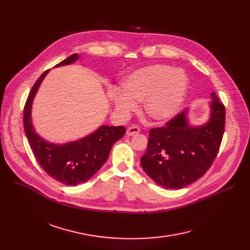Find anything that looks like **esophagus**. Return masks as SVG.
Wrapping results in <instances>:
<instances>
[{"label": "esophagus", "instance_id": "obj_1", "mask_svg": "<svg viewBox=\"0 0 250 250\" xmlns=\"http://www.w3.org/2000/svg\"><path fill=\"white\" fill-rule=\"evenodd\" d=\"M140 133V127L138 125H132L126 129V135L127 136H134Z\"/></svg>", "mask_w": 250, "mask_h": 250}]
</instances>
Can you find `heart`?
<instances>
[{"mask_svg": "<svg viewBox=\"0 0 250 250\" xmlns=\"http://www.w3.org/2000/svg\"><path fill=\"white\" fill-rule=\"evenodd\" d=\"M185 72L168 65L153 64L130 74L122 89L114 90L112 99L123 115L136 109L137 101L144 100V111L153 121L162 122L178 110L188 88Z\"/></svg>", "mask_w": 250, "mask_h": 250, "instance_id": "obj_1", "label": "heart"}]
</instances>
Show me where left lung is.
Segmentation results:
<instances>
[{
    "instance_id": "obj_1",
    "label": "left lung",
    "mask_w": 250,
    "mask_h": 250,
    "mask_svg": "<svg viewBox=\"0 0 250 250\" xmlns=\"http://www.w3.org/2000/svg\"><path fill=\"white\" fill-rule=\"evenodd\" d=\"M211 118L194 127L187 121V110L164 126L150 129L141 165L148 176L164 188L179 189L203 177L219 152L225 128V106L212 93Z\"/></svg>"
}]
</instances>
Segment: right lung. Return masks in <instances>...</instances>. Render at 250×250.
<instances>
[{"mask_svg":"<svg viewBox=\"0 0 250 250\" xmlns=\"http://www.w3.org/2000/svg\"><path fill=\"white\" fill-rule=\"evenodd\" d=\"M77 59V54L72 55L56 67L72 63ZM47 72L48 70L37 79L26 100L23 113L24 130L35 159L44 171L65 186H77L87 181L101 168L107 160L113 144L125 135V127L102 125L84 139L64 145L49 144L39 138L31 124V105Z\"/></svg>","mask_w":250,"mask_h":250,"instance_id":"1","label":"right lung"}]
</instances>
